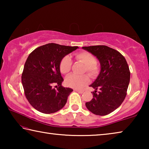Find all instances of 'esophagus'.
I'll return each instance as SVG.
<instances>
[{"mask_svg": "<svg viewBox=\"0 0 149 149\" xmlns=\"http://www.w3.org/2000/svg\"><path fill=\"white\" fill-rule=\"evenodd\" d=\"M74 91H77V92H78L79 93H84V91L83 90H79V89H75Z\"/></svg>", "mask_w": 149, "mask_h": 149, "instance_id": "34e87169", "label": "esophagus"}]
</instances>
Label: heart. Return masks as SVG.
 I'll use <instances>...</instances> for the list:
<instances>
[{
    "label": "heart",
    "mask_w": 149,
    "mask_h": 149,
    "mask_svg": "<svg viewBox=\"0 0 149 149\" xmlns=\"http://www.w3.org/2000/svg\"><path fill=\"white\" fill-rule=\"evenodd\" d=\"M75 58L85 64L84 73L87 72L91 77L97 76L99 72V66L97 63V60L94 55L91 52L83 51L75 54ZM72 66V60L69 56H65L60 60L59 69L62 74H68L70 72ZM90 81L89 77L86 74L77 75L71 74L65 78V82L68 86L74 89H81Z\"/></svg>",
    "instance_id": "b5f03b06"
}]
</instances>
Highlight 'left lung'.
<instances>
[{"label": "left lung", "instance_id": "8db88e82", "mask_svg": "<svg viewBox=\"0 0 149 149\" xmlns=\"http://www.w3.org/2000/svg\"><path fill=\"white\" fill-rule=\"evenodd\" d=\"M82 48L99 59L101 68L97 79L90 85L95 89L93 98L85 105L94 114L107 115L125 99L130 80L129 66L124 56L110 47L97 45Z\"/></svg>", "mask_w": 149, "mask_h": 149}]
</instances>
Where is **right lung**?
I'll list each match as a JSON object with an SVG mask.
<instances>
[{
    "mask_svg": "<svg viewBox=\"0 0 149 149\" xmlns=\"http://www.w3.org/2000/svg\"><path fill=\"white\" fill-rule=\"evenodd\" d=\"M77 48L49 43L29 54L22 74V83L26 99L35 109L52 114L64 107L73 89L62 86L64 79L59 69L60 62ZM53 84L59 87L53 89Z\"/></svg>",
    "mask_w": 149,
    "mask_h": 149,
    "instance_id": "1",
    "label": "right lung"
}]
</instances>
